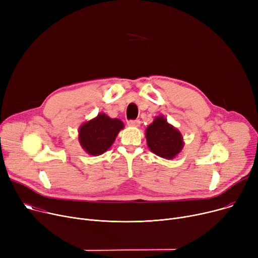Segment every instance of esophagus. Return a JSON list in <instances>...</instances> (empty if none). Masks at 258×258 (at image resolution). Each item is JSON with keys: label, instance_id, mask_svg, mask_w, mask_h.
Here are the masks:
<instances>
[{"label": "esophagus", "instance_id": "esophagus-1", "mask_svg": "<svg viewBox=\"0 0 258 258\" xmlns=\"http://www.w3.org/2000/svg\"><path fill=\"white\" fill-rule=\"evenodd\" d=\"M127 124L130 126H139L140 125V120L139 119H135V120H130L127 122Z\"/></svg>", "mask_w": 258, "mask_h": 258}]
</instances>
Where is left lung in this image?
<instances>
[{"mask_svg":"<svg viewBox=\"0 0 258 258\" xmlns=\"http://www.w3.org/2000/svg\"><path fill=\"white\" fill-rule=\"evenodd\" d=\"M146 141L150 150L164 159H172L183 147V137L179 131L167 123L164 117H157L146 128Z\"/></svg>","mask_w":258,"mask_h":258,"instance_id":"obj_1","label":"left lung"}]
</instances>
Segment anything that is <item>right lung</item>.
<instances>
[{
    "label": "right lung",
    "mask_w": 258,
    "mask_h": 258,
    "mask_svg": "<svg viewBox=\"0 0 258 258\" xmlns=\"http://www.w3.org/2000/svg\"><path fill=\"white\" fill-rule=\"evenodd\" d=\"M122 128L123 122L119 119H112L105 114H99L95 119L80 126L79 142L88 154L98 156L112 146Z\"/></svg>",
    "instance_id": "obj_1"
}]
</instances>
